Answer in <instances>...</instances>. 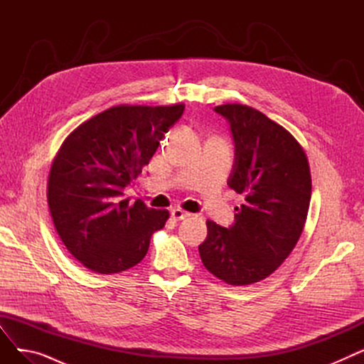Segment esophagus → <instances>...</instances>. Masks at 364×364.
Masks as SVG:
<instances>
[{"instance_id": "esophagus-1", "label": "esophagus", "mask_w": 364, "mask_h": 364, "mask_svg": "<svg viewBox=\"0 0 364 364\" xmlns=\"http://www.w3.org/2000/svg\"><path fill=\"white\" fill-rule=\"evenodd\" d=\"M190 215H192V214L183 211V209H180V208H176V209H172V211H171V217H172V220H176V221L186 220V218H188Z\"/></svg>"}]
</instances>
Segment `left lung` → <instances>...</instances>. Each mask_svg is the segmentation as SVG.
I'll use <instances>...</instances> for the list:
<instances>
[{"instance_id":"left-lung-1","label":"left lung","mask_w":364,"mask_h":364,"mask_svg":"<svg viewBox=\"0 0 364 364\" xmlns=\"http://www.w3.org/2000/svg\"><path fill=\"white\" fill-rule=\"evenodd\" d=\"M233 134L235 164L228 187L245 198L228 228L208 220L199 254L209 273L245 286L269 277L289 257L311 199L309 159L292 134L245 105L214 109Z\"/></svg>"}]
</instances>
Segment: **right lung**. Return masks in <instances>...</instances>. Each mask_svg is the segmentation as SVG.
I'll list each match as a JSON object with an SVG mask.
<instances>
[{
  "label": "right lung",
  "mask_w": 364,
  "mask_h": 364,
  "mask_svg": "<svg viewBox=\"0 0 364 364\" xmlns=\"http://www.w3.org/2000/svg\"><path fill=\"white\" fill-rule=\"evenodd\" d=\"M184 112V105L113 106L73 129L53 161L47 199L66 250L94 273L114 274L137 265L166 209L129 205L131 184Z\"/></svg>",
  "instance_id": "add662e5"
}]
</instances>
